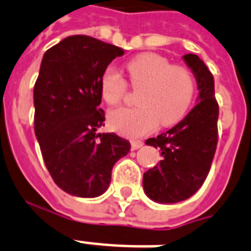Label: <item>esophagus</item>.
Listing matches in <instances>:
<instances>
[{"label":"esophagus","instance_id":"obj_1","mask_svg":"<svg viewBox=\"0 0 251 251\" xmlns=\"http://www.w3.org/2000/svg\"><path fill=\"white\" fill-rule=\"evenodd\" d=\"M142 146H143V142L142 141H131V150L141 149Z\"/></svg>","mask_w":251,"mask_h":251}]
</instances>
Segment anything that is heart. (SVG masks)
<instances>
[{
  "instance_id": "obj_1",
  "label": "heart",
  "mask_w": 251,
  "mask_h": 251,
  "mask_svg": "<svg viewBox=\"0 0 251 251\" xmlns=\"http://www.w3.org/2000/svg\"><path fill=\"white\" fill-rule=\"evenodd\" d=\"M130 84L135 90L134 108H116L108 113V125L125 137L139 138L152 131L160 122L175 125L186 114L195 95V79L189 69L172 65L156 53H143L126 65ZM127 91V82L114 68L105 69L100 79L104 101L116 105Z\"/></svg>"
}]
</instances>
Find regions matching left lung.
Wrapping results in <instances>:
<instances>
[{
	"label": "left lung",
	"mask_w": 251,
	"mask_h": 251,
	"mask_svg": "<svg viewBox=\"0 0 251 251\" xmlns=\"http://www.w3.org/2000/svg\"><path fill=\"white\" fill-rule=\"evenodd\" d=\"M183 60L197 78L199 98L175 127L146 141V145L160 149L163 157L143 175L146 194L155 202H181L195 194L210 172L218 146L214 76L197 54H185Z\"/></svg>",
	"instance_id": "obj_1"
}]
</instances>
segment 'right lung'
Listing matches in <instances>:
<instances>
[{
    "label": "right lung",
    "mask_w": 251,
    "mask_h": 251,
    "mask_svg": "<svg viewBox=\"0 0 251 251\" xmlns=\"http://www.w3.org/2000/svg\"><path fill=\"white\" fill-rule=\"evenodd\" d=\"M124 50L86 35H74L45 52L33 87L35 135L53 181L68 194L95 198L108 189L112 168L127 155L130 142L98 134L100 79Z\"/></svg>",
    "instance_id": "right-lung-1"
}]
</instances>
